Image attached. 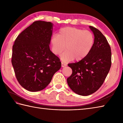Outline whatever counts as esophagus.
I'll return each mask as SVG.
<instances>
[{
  "label": "esophagus",
  "instance_id": "1",
  "mask_svg": "<svg viewBox=\"0 0 123 123\" xmlns=\"http://www.w3.org/2000/svg\"><path fill=\"white\" fill-rule=\"evenodd\" d=\"M61 66L62 67H65L67 66V64L63 63V62H61Z\"/></svg>",
  "mask_w": 123,
  "mask_h": 123
}]
</instances>
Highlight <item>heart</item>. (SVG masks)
Masks as SVG:
<instances>
[{"instance_id": "1", "label": "heart", "mask_w": 123, "mask_h": 123, "mask_svg": "<svg viewBox=\"0 0 123 123\" xmlns=\"http://www.w3.org/2000/svg\"><path fill=\"white\" fill-rule=\"evenodd\" d=\"M95 38L92 33L74 27H66L60 30L58 35H53L51 39L53 53L59 55L65 49L60 58L68 62L74 59L80 61L84 59L92 49Z\"/></svg>"}]
</instances>
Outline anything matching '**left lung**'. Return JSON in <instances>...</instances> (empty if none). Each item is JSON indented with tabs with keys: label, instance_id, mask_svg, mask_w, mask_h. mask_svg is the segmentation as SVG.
<instances>
[{
	"label": "left lung",
	"instance_id": "left-lung-1",
	"mask_svg": "<svg viewBox=\"0 0 123 123\" xmlns=\"http://www.w3.org/2000/svg\"><path fill=\"white\" fill-rule=\"evenodd\" d=\"M89 28L95 36L90 53L79 62L68 64L72 73L67 78L68 84L74 92L81 96L90 95L99 89L111 64V49L106 38L96 28Z\"/></svg>",
	"mask_w": 123,
	"mask_h": 123
}]
</instances>
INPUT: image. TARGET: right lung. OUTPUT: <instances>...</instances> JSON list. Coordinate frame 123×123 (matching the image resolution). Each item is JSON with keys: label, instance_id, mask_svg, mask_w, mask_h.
<instances>
[{"label": "right lung", "instance_id": "1", "mask_svg": "<svg viewBox=\"0 0 123 123\" xmlns=\"http://www.w3.org/2000/svg\"><path fill=\"white\" fill-rule=\"evenodd\" d=\"M53 24L38 20L17 37L12 46V63L19 84L30 91L44 89L61 62L49 49Z\"/></svg>", "mask_w": 123, "mask_h": 123}]
</instances>
